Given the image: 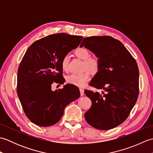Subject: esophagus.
<instances>
[{"instance_id":"34e87169","label":"esophagus","mask_w":153,"mask_h":153,"mask_svg":"<svg viewBox=\"0 0 153 153\" xmlns=\"http://www.w3.org/2000/svg\"><path fill=\"white\" fill-rule=\"evenodd\" d=\"M80 91V93H81V96H83L84 95V90L82 88H80L79 89Z\"/></svg>"}]
</instances>
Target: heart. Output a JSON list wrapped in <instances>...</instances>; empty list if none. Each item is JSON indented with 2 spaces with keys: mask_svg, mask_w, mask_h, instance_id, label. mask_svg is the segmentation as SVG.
Returning a JSON list of instances; mask_svg holds the SVG:
<instances>
[{
  "mask_svg": "<svg viewBox=\"0 0 153 153\" xmlns=\"http://www.w3.org/2000/svg\"><path fill=\"white\" fill-rule=\"evenodd\" d=\"M74 53L77 58L83 60V70H88L92 74H96L99 71L100 66L99 58L97 56H91V53L87 48L79 47L75 51ZM68 66V57L64 56L61 61L62 69L66 71ZM88 71L85 70L81 74H71L67 77V82L78 87H84L90 78V73Z\"/></svg>",
  "mask_w": 153,
  "mask_h": 153,
  "instance_id": "heart-1",
  "label": "heart"
}]
</instances>
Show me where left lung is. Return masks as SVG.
I'll use <instances>...</instances> for the list:
<instances>
[{
	"label": "left lung",
	"mask_w": 153,
	"mask_h": 153,
	"mask_svg": "<svg viewBox=\"0 0 153 153\" xmlns=\"http://www.w3.org/2000/svg\"><path fill=\"white\" fill-rule=\"evenodd\" d=\"M83 46L99 58L100 68L89 85L102 91L99 93L85 90L91 100L85 119L100 130L114 128L127 119L137 100V64L121 42L112 37L84 38L80 47Z\"/></svg>",
	"instance_id": "1"
}]
</instances>
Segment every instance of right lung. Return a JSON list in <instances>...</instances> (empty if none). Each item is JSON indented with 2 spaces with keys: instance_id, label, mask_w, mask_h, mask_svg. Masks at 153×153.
<instances>
[{
  "instance_id": "right-lung-1",
  "label": "right lung",
  "mask_w": 153,
  "mask_h": 153,
  "mask_svg": "<svg viewBox=\"0 0 153 153\" xmlns=\"http://www.w3.org/2000/svg\"><path fill=\"white\" fill-rule=\"evenodd\" d=\"M82 36L64 33L40 39L28 48L19 63L17 93L27 118L35 124L48 127L61 119L68 105L80 96L79 88L68 84L52 91V84H63L62 58L79 46Z\"/></svg>"
}]
</instances>
